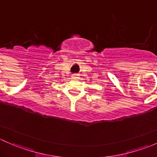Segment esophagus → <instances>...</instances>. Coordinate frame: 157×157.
Listing matches in <instances>:
<instances>
[{
	"instance_id": "34e87169",
	"label": "esophagus",
	"mask_w": 157,
	"mask_h": 157,
	"mask_svg": "<svg viewBox=\"0 0 157 157\" xmlns=\"http://www.w3.org/2000/svg\"><path fill=\"white\" fill-rule=\"evenodd\" d=\"M78 75H77V74H73V75H72V78L73 79H77V78H78Z\"/></svg>"
}]
</instances>
